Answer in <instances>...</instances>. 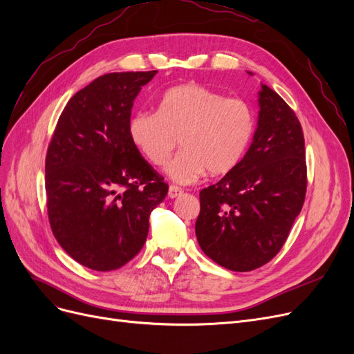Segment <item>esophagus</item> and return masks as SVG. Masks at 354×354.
I'll list each match as a JSON object with an SVG mask.
<instances>
[{"label":"esophagus","mask_w":354,"mask_h":354,"mask_svg":"<svg viewBox=\"0 0 354 354\" xmlns=\"http://www.w3.org/2000/svg\"><path fill=\"white\" fill-rule=\"evenodd\" d=\"M181 194H183V190H181L178 186H176V185H171V186H169V189H168V196H169L171 199L178 198Z\"/></svg>","instance_id":"1"}]
</instances>
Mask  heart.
<instances>
[{
    "mask_svg": "<svg viewBox=\"0 0 354 354\" xmlns=\"http://www.w3.org/2000/svg\"><path fill=\"white\" fill-rule=\"evenodd\" d=\"M255 118L242 99L199 84L169 88L159 111H142L128 124L131 142L152 165L162 167L180 145L183 151L167 173L177 183H194L203 173L224 176L236 168L254 134Z\"/></svg>",
    "mask_w": 354,
    "mask_h": 354,
    "instance_id": "heart-1",
    "label": "heart"
}]
</instances>
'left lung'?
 <instances>
[{
    "instance_id": "left-lung-1",
    "label": "left lung",
    "mask_w": 354,
    "mask_h": 354,
    "mask_svg": "<svg viewBox=\"0 0 354 354\" xmlns=\"http://www.w3.org/2000/svg\"><path fill=\"white\" fill-rule=\"evenodd\" d=\"M248 152L218 183L202 189L195 232L201 250L233 272H251L281 251L307 189L301 124L279 94L259 93Z\"/></svg>"
}]
</instances>
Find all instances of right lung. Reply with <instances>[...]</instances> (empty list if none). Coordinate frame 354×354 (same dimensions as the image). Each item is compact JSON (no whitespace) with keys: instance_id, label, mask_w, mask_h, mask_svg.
Listing matches in <instances>:
<instances>
[{"instance_id":"1","label":"right lung","mask_w":354,"mask_h":354,"mask_svg":"<svg viewBox=\"0 0 354 354\" xmlns=\"http://www.w3.org/2000/svg\"><path fill=\"white\" fill-rule=\"evenodd\" d=\"M158 71L113 72L72 95L46 158L53 234L75 261L116 270L143 248L149 216L167 196L164 177L128 133L134 99Z\"/></svg>"}]
</instances>
